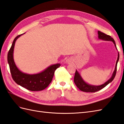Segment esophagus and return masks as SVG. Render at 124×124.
<instances>
[{
  "mask_svg": "<svg viewBox=\"0 0 124 124\" xmlns=\"http://www.w3.org/2000/svg\"><path fill=\"white\" fill-rule=\"evenodd\" d=\"M72 59L71 58H69V59H68L67 60H66L65 61V63H67V64H71V63H72Z\"/></svg>",
  "mask_w": 124,
  "mask_h": 124,
  "instance_id": "obj_1",
  "label": "esophagus"
}]
</instances>
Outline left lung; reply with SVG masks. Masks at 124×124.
Listing matches in <instances>:
<instances>
[{"label": "left lung", "instance_id": "left-lung-1", "mask_svg": "<svg viewBox=\"0 0 124 124\" xmlns=\"http://www.w3.org/2000/svg\"><path fill=\"white\" fill-rule=\"evenodd\" d=\"M98 38L99 39L103 40V41H111L113 42V43L115 45V46L117 50L116 47V45L114 39L111 37L110 36L106 35L105 33L102 32H101L100 31H98ZM119 54L118 53V57L116 63V65H115V68L114 72L112 74V76L111 78L109 79L107 81H106L105 83H103V84L100 85H89L88 83H86L84 80H83L81 76H80L79 73L78 72V71L76 70L75 75H74V82L75 83L77 87L80 90L82 91L83 92H87V93H94V92H96L98 91H99L101 90L102 88H105L106 85H108L109 83L112 82V81L114 80L115 78V76H116V71H117V63L119 61Z\"/></svg>", "mask_w": 124, "mask_h": 124}]
</instances>
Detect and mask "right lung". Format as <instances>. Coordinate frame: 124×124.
<instances>
[{"label":"right lung","mask_w":124,"mask_h":124,"mask_svg":"<svg viewBox=\"0 0 124 124\" xmlns=\"http://www.w3.org/2000/svg\"><path fill=\"white\" fill-rule=\"evenodd\" d=\"M24 34L15 37L8 53L7 61L9 65L11 77L17 84L27 90L32 91L43 90L50 85L52 80L54 72L56 69L61 66V64L57 63L51 65L41 72L36 74H27L20 71L17 67L14 60V48L16 40Z\"/></svg>","instance_id":"right-lung-1"}]
</instances>
